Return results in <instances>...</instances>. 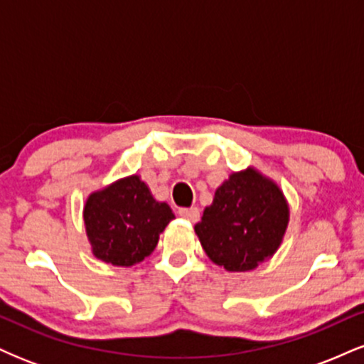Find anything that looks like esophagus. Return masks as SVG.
<instances>
[{
    "label": "esophagus",
    "mask_w": 364,
    "mask_h": 364,
    "mask_svg": "<svg viewBox=\"0 0 364 364\" xmlns=\"http://www.w3.org/2000/svg\"><path fill=\"white\" fill-rule=\"evenodd\" d=\"M183 219L190 220V223H196L200 219V210L196 207H188V208H179L178 212Z\"/></svg>",
    "instance_id": "1"
}]
</instances>
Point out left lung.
I'll return each mask as SVG.
<instances>
[{
	"mask_svg": "<svg viewBox=\"0 0 364 364\" xmlns=\"http://www.w3.org/2000/svg\"><path fill=\"white\" fill-rule=\"evenodd\" d=\"M289 207L272 179L258 171L232 173L217 188L195 232L207 257L229 272L253 270L281 246Z\"/></svg>",
	"mask_w": 364,
	"mask_h": 364,
	"instance_id": "left-lung-1",
	"label": "left lung"
}]
</instances>
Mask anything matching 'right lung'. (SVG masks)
<instances>
[{
  "label": "right lung",
  "mask_w": 364,
  "mask_h": 364,
  "mask_svg": "<svg viewBox=\"0 0 364 364\" xmlns=\"http://www.w3.org/2000/svg\"><path fill=\"white\" fill-rule=\"evenodd\" d=\"M173 219L168 203L157 202L136 174L92 193L83 208L92 253L118 267H132L149 257Z\"/></svg>",
  "instance_id": "1"
}]
</instances>
